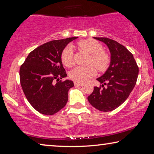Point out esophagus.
<instances>
[{"label": "esophagus", "instance_id": "obj_1", "mask_svg": "<svg viewBox=\"0 0 154 154\" xmlns=\"http://www.w3.org/2000/svg\"><path fill=\"white\" fill-rule=\"evenodd\" d=\"M74 84H75V85H76V86H82V85H83V83L76 82L74 83Z\"/></svg>", "mask_w": 154, "mask_h": 154}]
</instances>
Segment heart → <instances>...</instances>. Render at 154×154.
<instances>
[{
	"instance_id": "obj_1",
	"label": "heart",
	"mask_w": 154,
	"mask_h": 154,
	"mask_svg": "<svg viewBox=\"0 0 154 154\" xmlns=\"http://www.w3.org/2000/svg\"><path fill=\"white\" fill-rule=\"evenodd\" d=\"M78 45L83 51L90 54L89 62L94 65L99 71H105L108 67L109 56L103 51V47L98 41L93 39L83 40L79 42ZM61 60L65 66L71 67L72 66L73 53L71 46H67L63 49L61 54ZM93 66L90 65L87 66H76L70 72L69 76L71 79L77 82H86L96 75V71Z\"/></svg>"
}]
</instances>
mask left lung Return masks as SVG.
Masks as SVG:
<instances>
[{"label": "left lung", "mask_w": 154, "mask_h": 154, "mask_svg": "<svg viewBox=\"0 0 154 154\" xmlns=\"http://www.w3.org/2000/svg\"><path fill=\"white\" fill-rule=\"evenodd\" d=\"M108 47L111 54L109 66L97 78L102 83L94 87L88 100L94 107L103 112L113 111L128 97L137 83L139 67L133 55L117 41L105 37H94ZM104 85H106L105 87Z\"/></svg>", "instance_id": "obj_1"}]
</instances>
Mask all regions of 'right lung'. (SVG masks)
I'll return each mask as SVG.
<instances>
[{
	"mask_svg": "<svg viewBox=\"0 0 154 154\" xmlns=\"http://www.w3.org/2000/svg\"><path fill=\"white\" fill-rule=\"evenodd\" d=\"M77 38L44 43L31 51L20 67L23 92L32 107L41 113L54 115L66 105L68 92L74 83L69 79L60 81L67 76L61 54L68 44Z\"/></svg>",
	"mask_w": 154,
	"mask_h": 154,
	"instance_id": "obj_1",
	"label": "right lung"
}]
</instances>
